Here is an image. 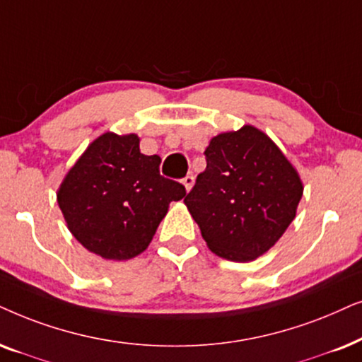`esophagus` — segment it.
Instances as JSON below:
<instances>
[{
    "label": "esophagus",
    "mask_w": 362,
    "mask_h": 362,
    "mask_svg": "<svg viewBox=\"0 0 362 362\" xmlns=\"http://www.w3.org/2000/svg\"><path fill=\"white\" fill-rule=\"evenodd\" d=\"M182 184L185 185V190H187V192H190L192 187H194V184H195L194 175H187V177L184 178V180H182Z\"/></svg>",
    "instance_id": "obj_1"
}]
</instances>
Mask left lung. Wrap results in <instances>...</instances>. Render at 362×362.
<instances>
[{"instance_id": "8db88e82", "label": "left lung", "mask_w": 362, "mask_h": 362, "mask_svg": "<svg viewBox=\"0 0 362 362\" xmlns=\"http://www.w3.org/2000/svg\"><path fill=\"white\" fill-rule=\"evenodd\" d=\"M206 168L185 205L211 252L253 262L281 238L303 195L300 173L267 134L243 125L205 148Z\"/></svg>"}]
</instances>
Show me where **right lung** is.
I'll return each instance as SVG.
<instances>
[{"label":"right lung","mask_w":362,"mask_h":362,"mask_svg":"<svg viewBox=\"0 0 362 362\" xmlns=\"http://www.w3.org/2000/svg\"><path fill=\"white\" fill-rule=\"evenodd\" d=\"M136 134L99 136L66 173L57 204L67 228L90 253L131 259L152 242L170 202L185 187L158 172L160 157L144 156Z\"/></svg>","instance_id":"obj_1"}]
</instances>
